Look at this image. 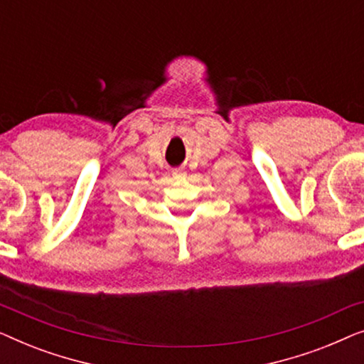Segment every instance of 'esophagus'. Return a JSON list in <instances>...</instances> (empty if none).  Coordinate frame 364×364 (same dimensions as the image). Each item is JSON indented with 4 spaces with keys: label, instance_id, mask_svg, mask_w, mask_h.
I'll list each match as a JSON object with an SVG mask.
<instances>
[{
    "label": "esophagus",
    "instance_id": "esophagus-1",
    "mask_svg": "<svg viewBox=\"0 0 364 364\" xmlns=\"http://www.w3.org/2000/svg\"><path fill=\"white\" fill-rule=\"evenodd\" d=\"M176 176H182V172H176Z\"/></svg>",
    "mask_w": 364,
    "mask_h": 364
}]
</instances>
